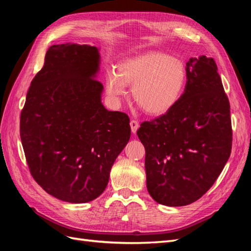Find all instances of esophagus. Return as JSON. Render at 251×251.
<instances>
[{
    "label": "esophagus",
    "mask_w": 251,
    "mask_h": 251,
    "mask_svg": "<svg viewBox=\"0 0 251 251\" xmlns=\"http://www.w3.org/2000/svg\"><path fill=\"white\" fill-rule=\"evenodd\" d=\"M130 126H131V131H132V133L135 134L136 132H137L138 127H139V123H138V121H136V120H131Z\"/></svg>",
    "instance_id": "esophagus-1"
}]
</instances>
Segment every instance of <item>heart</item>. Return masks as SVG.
Wrapping results in <instances>:
<instances>
[{"mask_svg":"<svg viewBox=\"0 0 251 251\" xmlns=\"http://www.w3.org/2000/svg\"><path fill=\"white\" fill-rule=\"evenodd\" d=\"M187 80L184 63L161 51H146L124 58L105 76V89L118 100L132 87V97L143 111L161 116L171 111L183 94Z\"/></svg>","mask_w":251,"mask_h":251,"instance_id":"b5f03b06","label":"heart"}]
</instances>
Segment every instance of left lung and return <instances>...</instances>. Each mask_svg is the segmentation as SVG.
<instances>
[{"mask_svg": "<svg viewBox=\"0 0 251 251\" xmlns=\"http://www.w3.org/2000/svg\"><path fill=\"white\" fill-rule=\"evenodd\" d=\"M217 71L212 58L192 57L177 104L138 128L146 149L147 187L159 204L184 206L200 199L228 161L230 105Z\"/></svg>", "mask_w": 251, "mask_h": 251, "instance_id": "1", "label": "left lung"}]
</instances>
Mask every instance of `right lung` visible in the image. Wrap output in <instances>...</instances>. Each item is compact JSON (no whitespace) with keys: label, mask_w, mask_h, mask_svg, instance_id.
<instances>
[{"label":"right lung","mask_w":251,"mask_h":251,"mask_svg":"<svg viewBox=\"0 0 251 251\" xmlns=\"http://www.w3.org/2000/svg\"><path fill=\"white\" fill-rule=\"evenodd\" d=\"M100 48L53 45L31 81L21 114V140L34 180L54 198L87 203L108 185L130 140V119L101 102Z\"/></svg>","instance_id":"right-lung-1"}]
</instances>
